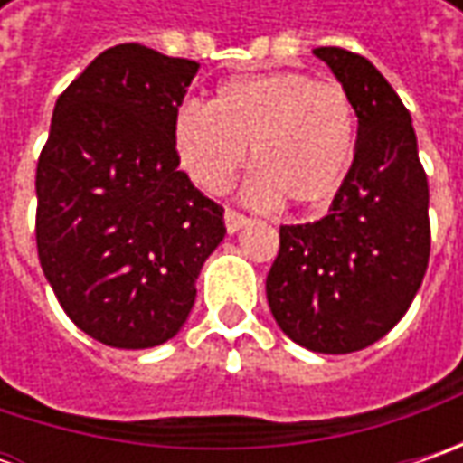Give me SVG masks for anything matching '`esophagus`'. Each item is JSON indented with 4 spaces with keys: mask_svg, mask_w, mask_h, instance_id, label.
Returning <instances> with one entry per match:
<instances>
[{
    "mask_svg": "<svg viewBox=\"0 0 463 463\" xmlns=\"http://www.w3.org/2000/svg\"><path fill=\"white\" fill-rule=\"evenodd\" d=\"M223 223H226V232H229V234H237L241 226L250 223V219H247L244 213H240V211H234V208H226V211H223Z\"/></svg>",
    "mask_w": 463,
    "mask_h": 463,
    "instance_id": "1",
    "label": "esophagus"
}]
</instances>
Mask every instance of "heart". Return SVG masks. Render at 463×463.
I'll list each match as a JSON object with an SVG mask.
<instances>
[{
    "mask_svg": "<svg viewBox=\"0 0 463 463\" xmlns=\"http://www.w3.org/2000/svg\"><path fill=\"white\" fill-rule=\"evenodd\" d=\"M172 138L190 180L211 193L234 183L250 149L258 198L325 211L353 169L355 110L343 87L301 71L241 74L208 108H180Z\"/></svg>",
    "mask_w": 463,
    "mask_h": 463,
    "instance_id": "b5f03b06",
    "label": "heart"
}]
</instances>
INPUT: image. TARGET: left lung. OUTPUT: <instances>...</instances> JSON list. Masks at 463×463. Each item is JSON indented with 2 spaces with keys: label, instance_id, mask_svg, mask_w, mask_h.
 <instances>
[{
  "label": "left lung",
  "instance_id": "left-lung-1",
  "mask_svg": "<svg viewBox=\"0 0 463 463\" xmlns=\"http://www.w3.org/2000/svg\"><path fill=\"white\" fill-rule=\"evenodd\" d=\"M358 116L355 159L325 219L280 226L265 280L278 327L314 353L382 340L410 309L430 258L428 177L400 95L345 48H314Z\"/></svg>",
  "mask_w": 463,
  "mask_h": 463
}]
</instances>
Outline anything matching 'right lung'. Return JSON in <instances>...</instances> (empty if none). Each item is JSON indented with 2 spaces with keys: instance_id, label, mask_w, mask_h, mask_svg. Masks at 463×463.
Returning a JSON list of instances; mask_svg holds the SVG:
<instances>
[{
  "instance_id": "obj_1",
  "label": "right lung",
  "mask_w": 463,
  "mask_h": 463,
  "mask_svg": "<svg viewBox=\"0 0 463 463\" xmlns=\"http://www.w3.org/2000/svg\"><path fill=\"white\" fill-rule=\"evenodd\" d=\"M195 74V61L123 43L56 99L35 172L38 258L69 319L102 345L172 340L226 234L222 205L177 169L172 128Z\"/></svg>"
}]
</instances>
